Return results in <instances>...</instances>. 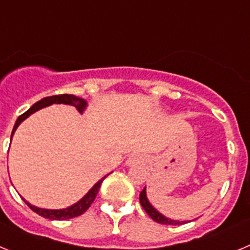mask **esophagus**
Segmentation results:
<instances>
[{"mask_svg":"<svg viewBox=\"0 0 250 250\" xmlns=\"http://www.w3.org/2000/svg\"><path fill=\"white\" fill-rule=\"evenodd\" d=\"M141 161H143V158H141L139 154H132V155H130L129 158H127L126 165H129V167H132V165L140 164Z\"/></svg>","mask_w":250,"mask_h":250,"instance_id":"obj_1","label":"esophagus"}]
</instances>
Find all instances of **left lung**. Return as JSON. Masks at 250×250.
I'll return each mask as SVG.
<instances>
[{"label":"left lung","mask_w":250,"mask_h":250,"mask_svg":"<svg viewBox=\"0 0 250 250\" xmlns=\"http://www.w3.org/2000/svg\"><path fill=\"white\" fill-rule=\"evenodd\" d=\"M140 203H141V207L144 208V210L147 213V215H149L152 220H155V222L160 223V224L180 225V224H184V223H187L185 220H184V222H180V220L170 219V218H167L165 215H163L161 213H159L155 208L152 207L151 203L149 202V199H147L146 187H145L144 189H143V191L140 193Z\"/></svg>","instance_id":"1"}]
</instances>
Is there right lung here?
Returning a JSON list of instances; mask_svg holds the SVG:
<instances>
[{
  "label": "right lung",
  "mask_w": 250,
  "mask_h": 250,
  "mask_svg": "<svg viewBox=\"0 0 250 250\" xmlns=\"http://www.w3.org/2000/svg\"><path fill=\"white\" fill-rule=\"evenodd\" d=\"M52 104H65V105L75 106V107L79 110V112H83L86 107H87V101H86L85 99L77 98V96H75V95H68V94L55 95V96H48V98L41 99V100L37 101L36 104H34V105L31 106L27 111L23 112V114L20 115L19 118H17L16 123H15V126H13L12 134H11V140H12L13 134H15V131H16V129L19 127V125L22 123V121L26 120V119H27L30 115L34 114V112L43 109V107H46V106L52 105ZM107 175H110V174H107ZM107 175L101 178L100 180H99V182L96 183V184H95L94 187H92L80 200H79V202L72 204L71 207L65 208V209H43V208H37L35 207V205L30 204V203L26 202L25 199L23 200H25L26 204H27L28 207L35 211V213L43 216V218H46V219H51V220L71 219V218H75V216L81 215V214H83L87 209H89V207L94 203L95 198H96V195H98L99 189H100L101 187V183L104 182V179H105Z\"/></svg>",
  "instance_id": "obj_1"
}]
</instances>
